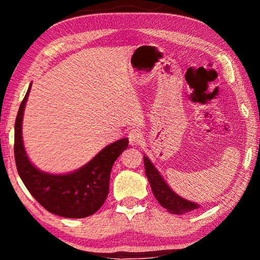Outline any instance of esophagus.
I'll return each mask as SVG.
<instances>
[{"label": "esophagus", "mask_w": 260, "mask_h": 260, "mask_svg": "<svg viewBox=\"0 0 260 260\" xmlns=\"http://www.w3.org/2000/svg\"><path fill=\"white\" fill-rule=\"evenodd\" d=\"M128 140H129V143L132 144V146H139V144L143 142L144 136H143L142 132H141V129L135 128V129H132L129 132Z\"/></svg>", "instance_id": "esophagus-1"}]
</instances>
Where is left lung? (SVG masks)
Returning a JSON list of instances; mask_svg holds the SVG:
<instances>
[{
  "instance_id": "obj_1",
  "label": "left lung",
  "mask_w": 260,
  "mask_h": 260,
  "mask_svg": "<svg viewBox=\"0 0 260 260\" xmlns=\"http://www.w3.org/2000/svg\"><path fill=\"white\" fill-rule=\"evenodd\" d=\"M143 159L146 175L149 180V183H150L153 196L156 197V200L159 202L162 208H165L170 213L174 214H183L200 208V205L197 203L184 200L178 193H175L169 187L165 180L162 179L159 171L153 166L150 159L147 156H143Z\"/></svg>"
}]
</instances>
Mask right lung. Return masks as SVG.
Returning <instances> with one entry per match:
<instances>
[{"instance_id":"1","label":"right lung","mask_w":260,"mask_h":260,"mask_svg":"<svg viewBox=\"0 0 260 260\" xmlns=\"http://www.w3.org/2000/svg\"><path fill=\"white\" fill-rule=\"evenodd\" d=\"M32 83L21 102L15 122V160L20 179L32 196L50 213L64 218H86L107 200L110 173L120 153L128 147L126 138L103 148L93 159L73 172L51 174L29 160L23 142V117Z\"/></svg>"}]
</instances>
